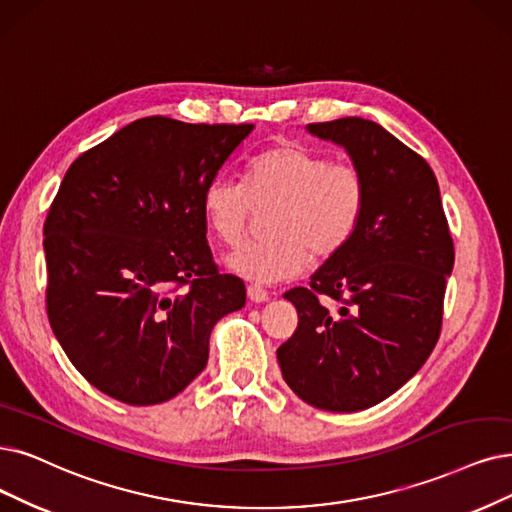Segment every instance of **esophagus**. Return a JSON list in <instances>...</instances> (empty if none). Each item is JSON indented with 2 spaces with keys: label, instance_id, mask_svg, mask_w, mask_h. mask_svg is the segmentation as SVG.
<instances>
[{
  "label": "esophagus",
  "instance_id": "1",
  "mask_svg": "<svg viewBox=\"0 0 512 512\" xmlns=\"http://www.w3.org/2000/svg\"><path fill=\"white\" fill-rule=\"evenodd\" d=\"M248 298L252 300V302H256V304H260V302H267L271 296H269V292L264 290V288H260V285H248Z\"/></svg>",
  "mask_w": 512,
  "mask_h": 512
}]
</instances>
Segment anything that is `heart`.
<instances>
[{
	"mask_svg": "<svg viewBox=\"0 0 512 512\" xmlns=\"http://www.w3.org/2000/svg\"><path fill=\"white\" fill-rule=\"evenodd\" d=\"M254 206L275 208L271 231L277 237L239 245L224 264L239 277L271 285L300 275L311 250L327 258L351 241L365 208V180L351 163L288 145L258 155L245 185L216 176L203 189V216L227 245L245 235Z\"/></svg>",
	"mask_w": 512,
	"mask_h": 512,
	"instance_id": "heart-1",
	"label": "heart"
}]
</instances>
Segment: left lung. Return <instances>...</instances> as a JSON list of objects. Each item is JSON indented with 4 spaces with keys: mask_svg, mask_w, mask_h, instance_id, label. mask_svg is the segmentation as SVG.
<instances>
[{
    "mask_svg": "<svg viewBox=\"0 0 512 512\" xmlns=\"http://www.w3.org/2000/svg\"><path fill=\"white\" fill-rule=\"evenodd\" d=\"M351 157L365 180L359 227L288 298L294 336L277 349L283 380L325 412L367 410L414 378L441 332L454 241L431 166L380 124L344 117L309 124ZM343 302L334 314L318 302Z\"/></svg>",
    "mask_w": 512,
    "mask_h": 512,
    "instance_id": "1",
    "label": "left lung"
}]
</instances>
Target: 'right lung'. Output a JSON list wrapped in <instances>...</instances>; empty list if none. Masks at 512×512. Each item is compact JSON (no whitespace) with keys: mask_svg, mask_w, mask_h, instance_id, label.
Wrapping results in <instances>:
<instances>
[{"mask_svg":"<svg viewBox=\"0 0 512 512\" xmlns=\"http://www.w3.org/2000/svg\"><path fill=\"white\" fill-rule=\"evenodd\" d=\"M252 130L145 117L67 170L44 224L48 319L100 393L176 397L206 367L214 325L245 304L212 260L201 197Z\"/></svg>","mask_w":512,"mask_h":512,"instance_id":"right-lung-1","label":"right lung"}]
</instances>
